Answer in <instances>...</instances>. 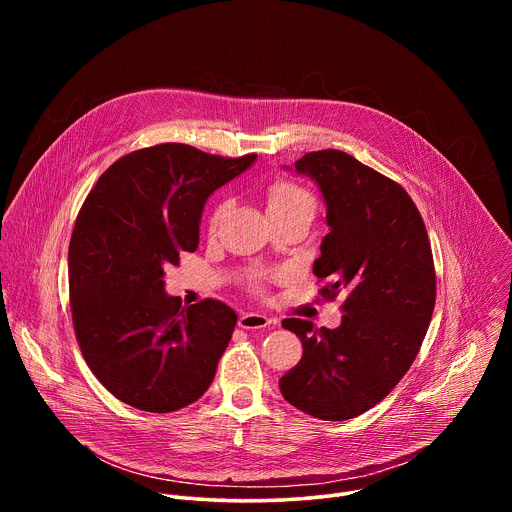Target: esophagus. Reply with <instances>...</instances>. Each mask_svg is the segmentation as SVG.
<instances>
[{
	"label": "esophagus",
	"mask_w": 512,
	"mask_h": 512,
	"mask_svg": "<svg viewBox=\"0 0 512 512\" xmlns=\"http://www.w3.org/2000/svg\"><path fill=\"white\" fill-rule=\"evenodd\" d=\"M275 320L263 316V314H255V312H243L239 316V328L243 330H257V328H269L273 326Z\"/></svg>",
	"instance_id": "obj_1"
}]
</instances>
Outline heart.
Masks as SVG:
<instances>
[{
  "label": "heart",
  "instance_id": "obj_1",
  "mask_svg": "<svg viewBox=\"0 0 512 512\" xmlns=\"http://www.w3.org/2000/svg\"><path fill=\"white\" fill-rule=\"evenodd\" d=\"M265 200H267V210L271 216H279V214H287V212H308L314 216L316 208H318V200L314 196V192L304 186L298 180H291L285 176L273 178L267 188H265ZM225 212V200H216L210 208L208 214V227L216 229L218 223H221ZM247 285L261 294L267 283V275L261 271H253L247 275Z\"/></svg>",
  "mask_w": 512,
  "mask_h": 512
}]
</instances>
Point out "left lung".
Instances as JSON below:
<instances>
[{"label": "left lung", "instance_id": "1", "mask_svg": "<svg viewBox=\"0 0 512 512\" xmlns=\"http://www.w3.org/2000/svg\"><path fill=\"white\" fill-rule=\"evenodd\" d=\"M326 200L330 233L314 275L320 298H346L336 330L285 318L302 358L279 379L300 411L344 421L373 409L405 377L435 306V267L423 218L407 190L340 150L296 162Z\"/></svg>", "mask_w": 512, "mask_h": 512}]
</instances>
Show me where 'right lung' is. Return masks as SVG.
<instances>
[{
	"mask_svg": "<svg viewBox=\"0 0 512 512\" xmlns=\"http://www.w3.org/2000/svg\"><path fill=\"white\" fill-rule=\"evenodd\" d=\"M255 158L158 143L111 164L85 198L68 245L72 326L119 401L170 413L210 387L237 314L210 298L182 308L164 294V269L196 251L206 198Z\"/></svg>",
	"mask_w": 512,
	"mask_h": 512,
	"instance_id": "right-lung-1",
	"label": "right lung"
}]
</instances>
